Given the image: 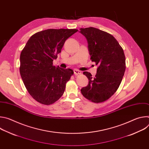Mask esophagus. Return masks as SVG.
Listing matches in <instances>:
<instances>
[{"mask_svg":"<svg viewBox=\"0 0 149 149\" xmlns=\"http://www.w3.org/2000/svg\"><path fill=\"white\" fill-rule=\"evenodd\" d=\"M74 74L75 75H78V74H80L81 73V72L80 71H79V70H77V69H74Z\"/></svg>","mask_w":149,"mask_h":149,"instance_id":"esophagus-1","label":"esophagus"}]
</instances>
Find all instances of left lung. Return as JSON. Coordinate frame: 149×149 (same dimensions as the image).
I'll use <instances>...</instances> for the list:
<instances>
[{"mask_svg":"<svg viewBox=\"0 0 149 149\" xmlns=\"http://www.w3.org/2000/svg\"><path fill=\"white\" fill-rule=\"evenodd\" d=\"M86 38L91 59L98 65L94 77L84 71L89 81L81 88L84 97L98 103L110 98L117 90L125 70V58L118 41L111 34L93 27L81 28Z\"/></svg>","mask_w":149,"mask_h":149,"instance_id":"1","label":"left lung"}]
</instances>
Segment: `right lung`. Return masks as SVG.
Returning <instances> with one entry per match:
<instances>
[{"label": "right lung", "mask_w": 149, "mask_h": 149, "mask_svg": "<svg viewBox=\"0 0 149 149\" xmlns=\"http://www.w3.org/2000/svg\"><path fill=\"white\" fill-rule=\"evenodd\" d=\"M77 29H49L38 32L28 40L20 56V74L29 94L38 102L50 105L65 91L73 75L71 69L53 65L65 40Z\"/></svg>", "instance_id": "1"}]
</instances>
